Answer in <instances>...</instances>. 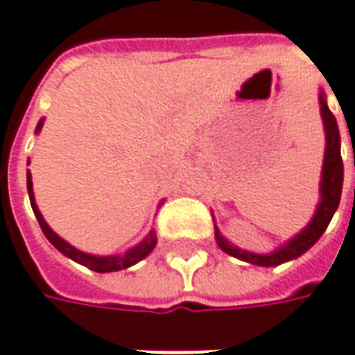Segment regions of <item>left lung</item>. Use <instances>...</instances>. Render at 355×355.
<instances>
[{
	"label": "left lung",
	"instance_id": "obj_1",
	"mask_svg": "<svg viewBox=\"0 0 355 355\" xmlns=\"http://www.w3.org/2000/svg\"><path fill=\"white\" fill-rule=\"evenodd\" d=\"M319 103H321V117H323L324 142L327 144H324L323 171H321V184H319L321 198H319V203H317V209L311 220L307 223L306 229L300 230L296 236L290 238L286 244L277 248L271 254H254V252H246L242 248L234 246L215 227V240H217V244L225 254L238 257V259H242L246 263L261 265V267H277V265L292 261L302 254H306L307 250L323 236V232L329 227V223H331L334 211L338 209V203H340L344 165H342L340 155V132H338L336 119H334L331 109L327 105L324 92L319 94Z\"/></svg>",
	"mask_w": 355,
	"mask_h": 355
}]
</instances>
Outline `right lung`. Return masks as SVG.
Segmentation results:
<instances>
[{
    "mask_svg": "<svg viewBox=\"0 0 355 355\" xmlns=\"http://www.w3.org/2000/svg\"><path fill=\"white\" fill-rule=\"evenodd\" d=\"M42 126H44V119H40L38 126H36V135H38L40 130H42ZM31 163V159H28ZM26 163V165H28ZM26 188H28V198H31V205H32V211L36 215V219H38L40 227L44 230V234L48 238L49 242L53 244V246L61 252L67 257H71L73 261L76 263L84 265V267H88L92 271L96 272H113V271H121V269H128V267H132L138 261H142L146 255L152 254V250L157 244V236H155V230H150V234L144 238L140 244H136L135 248H130V250H126L125 254L121 255H92L86 254V252H80V250H76L74 246H71L67 240L55 234L53 230L49 229V225L44 220L42 217V213H40L38 205H36V200H34V190H32V177H31V171H26Z\"/></svg>",
    "mask_w": 355,
    "mask_h": 355,
    "instance_id": "1",
    "label": "right lung"
}]
</instances>
